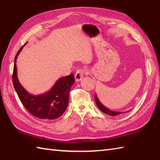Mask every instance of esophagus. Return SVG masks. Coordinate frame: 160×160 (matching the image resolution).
<instances>
[{
  "instance_id": "obj_1",
  "label": "esophagus",
  "mask_w": 160,
  "mask_h": 160,
  "mask_svg": "<svg viewBox=\"0 0 160 160\" xmlns=\"http://www.w3.org/2000/svg\"><path fill=\"white\" fill-rule=\"evenodd\" d=\"M88 73H89V72H88V71L87 69H78L76 73H75V80H76V82H79V81L82 79L84 75H88Z\"/></svg>"
}]
</instances>
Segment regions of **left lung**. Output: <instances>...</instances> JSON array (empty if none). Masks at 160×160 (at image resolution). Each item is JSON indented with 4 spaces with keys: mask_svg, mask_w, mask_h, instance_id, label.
Returning a JSON list of instances; mask_svg holds the SVG:
<instances>
[{
    "mask_svg": "<svg viewBox=\"0 0 160 160\" xmlns=\"http://www.w3.org/2000/svg\"><path fill=\"white\" fill-rule=\"evenodd\" d=\"M95 101H96V104H97V107H98V108L102 111L104 113H106L111 115V116H115V115H120V114H122L124 113H126V112H118V111H111L110 109H108V108L105 107L104 105H102L100 100L98 99L96 94H95ZM128 112V111H127Z\"/></svg>",
    "mask_w": 160,
    "mask_h": 160,
    "instance_id": "obj_1",
    "label": "left lung"
}]
</instances>
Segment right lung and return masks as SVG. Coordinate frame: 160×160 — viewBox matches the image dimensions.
<instances>
[{
  "mask_svg": "<svg viewBox=\"0 0 160 160\" xmlns=\"http://www.w3.org/2000/svg\"><path fill=\"white\" fill-rule=\"evenodd\" d=\"M25 43L17 53L13 66L12 81L14 89L23 106L34 117L40 119L55 120L60 118L68 107L69 91L75 82L73 73L59 78L50 91L33 96L29 93L20 84L17 77L16 59Z\"/></svg>",
  "mask_w": 160,
  "mask_h": 160,
  "instance_id": "1",
  "label": "right lung"
}]
</instances>
